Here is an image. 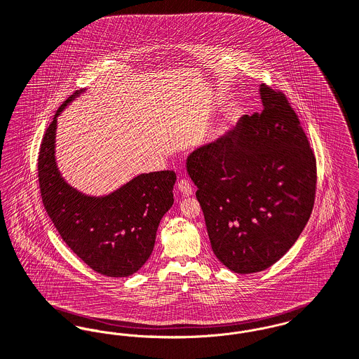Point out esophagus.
Returning <instances> with one entry per match:
<instances>
[{"instance_id":"obj_1","label":"esophagus","mask_w":359,"mask_h":359,"mask_svg":"<svg viewBox=\"0 0 359 359\" xmlns=\"http://www.w3.org/2000/svg\"><path fill=\"white\" fill-rule=\"evenodd\" d=\"M177 190L183 196H190V195H192V186H191L190 182L186 180V179H182L177 183Z\"/></svg>"}]
</instances>
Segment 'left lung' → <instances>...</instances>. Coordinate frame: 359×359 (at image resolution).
I'll return each mask as SVG.
<instances>
[{"label":"left lung","instance_id":"left-lung-1","mask_svg":"<svg viewBox=\"0 0 359 359\" xmlns=\"http://www.w3.org/2000/svg\"><path fill=\"white\" fill-rule=\"evenodd\" d=\"M259 93L260 114L243 116L186 163L211 250L237 274L263 271L293 247L316 194V158L294 109L267 85Z\"/></svg>","mask_w":359,"mask_h":359}]
</instances>
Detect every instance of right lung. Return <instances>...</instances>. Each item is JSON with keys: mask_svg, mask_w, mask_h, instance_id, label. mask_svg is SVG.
<instances>
[{"mask_svg": "<svg viewBox=\"0 0 359 359\" xmlns=\"http://www.w3.org/2000/svg\"><path fill=\"white\" fill-rule=\"evenodd\" d=\"M84 92H74L46 130L38 160L43 205L66 245L92 270L112 278L128 276L151 255L160 221L173 205L176 173H141L103 196L67 184L55 160L57 118Z\"/></svg>", "mask_w": 359, "mask_h": 359, "instance_id": "1", "label": "right lung"}]
</instances>
